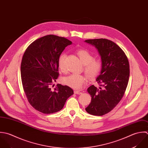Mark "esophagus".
Listing matches in <instances>:
<instances>
[{
    "mask_svg": "<svg viewBox=\"0 0 148 148\" xmlns=\"http://www.w3.org/2000/svg\"><path fill=\"white\" fill-rule=\"evenodd\" d=\"M74 94H78V95H80V94H82V92H80V91H77V90H75V91H74Z\"/></svg>",
    "mask_w": 148,
    "mask_h": 148,
    "instance_id": "34e87169",
    "label": "esophagus"
}]
</instances>
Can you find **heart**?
Here are the masks:
<instances>
[{"instance_id":"b5f03b06","label":"heart","mask_w":148,"mask_h":148,"mask_svg":"<svg viewBox=\"0 0 148 148\" xmlns=\"http://www.w3.org/2000/svg\"><path fill=\"white\" fill-rule=\"evenodd\" d=\"M77 54L82 63L84 65V71L90 79L96 77L100 73L102 64L99 60L94 59V56L88 51L84 49H79ZM66 57L65 54H62L59 58L58 66L60 71L65 73L66 68L64 61ZM86 81V77L83 75L71 74L62 79V83L75 90L80 89Z\"/></svg>"}]
</instances>
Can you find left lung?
<instances>
[{"label": "left lung", "mask_w": 148, "mask_h": 148, "mask_svg": "<svg viewBox=\"0 0 148 148\" xmlns=\"http://www.w3.org/2000/svg\"><path fill=\"white\" fill-rule=\"evenodd\" d=\"M84 42L95 47L102 64L96 79L100 87L92 85L87 89L91 101L86 110L90 114L101 116L111 111L123 97L129 79V63L124 51L110 40L100 38Z\"/></svg>", "instance_id": "8db88e82"}]
</instances>
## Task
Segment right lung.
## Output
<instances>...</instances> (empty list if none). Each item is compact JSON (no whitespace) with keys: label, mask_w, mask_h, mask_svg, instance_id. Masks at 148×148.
Masks as SVG:
<instances>
[{"label":"right lung","mask_w":148,"mask_h":148,"mask_svg":"<svg viewBox=\"0 0 148 148\" xmlns=\"http://www.w3.org/2000/svg\"><path fill=\"white\" fill-rule=\"evenodd\" d=\"M72 44L66 38L48 35L32 42L21 62V80L29 103L44 114L60 111L73 90L67 86H51L58 76V60L65 48Z\"/></svg>","instance_id":"right-lung-1"}]
</instances>
